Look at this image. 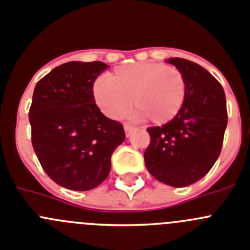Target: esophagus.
Returning a JSON list of instances; mask_svg holds the SVG:
<instances>
[{"label": "esophagus", "instance_id": "34e87169", "mask_svg": "<svg viewBox=\"0 0 250 250\" xmlns=\"http://www.w3.org/2000/svg\"><path fill=\"white\" fill-rule=\"evenodd\" d=\"M134 130H136V127H133V125H125V136L127 137L133 133Z\"/></svg>", "mask_w": 250, "mask_h": 250}]
</instances>
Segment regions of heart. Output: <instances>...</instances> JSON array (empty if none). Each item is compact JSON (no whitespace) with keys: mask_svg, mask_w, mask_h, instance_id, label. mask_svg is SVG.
<instances>
[{"mask_svg":"<svg viewBox=\"0 0 250 250\" xmlns=\"http://www.w3.org/2000/svg\"><path fill=\"white\" fill-rule=\"evenodd\" d=\"M98 108L109 118L122 116L130 104L137 116L154 125L174 118L186 98V80L178 68L159 62H137L117 67L109 78L98 77L92 84Z\"/></svg>","mask_w":250,"mask_h":250,"instance_id":"obj_1","label":"heart"}]
</instances>
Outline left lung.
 Wrapping results in <instances>:
<instances>
[{
    "label": "left lung",
    "mask_w": 250,
    "mask_h": 250,
    "mask_svg": "<svg viewBox=\"0 0 250 250\" xmlns=\"http://www.w3.org/2000/svg\"><path fill=\"white\" fill-rule=\"evenodd\" d=\"M186 80L178 114L162 127H149L145 152L148 172L172 187L195 183L210 170L222 150L228 123L224 89L206 68L184 58H170Z\"/></svg>",
    "instance_id": "obj_1"
}]
</instances>
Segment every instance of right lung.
Here are the masks:
<instances>
[{"label":"right lung","mask_w":250,"mask_h":250,"mask_svg":"<svg viewBox=\"0 0 250 250\" xmlns=\"http://www.w3.org/2000/svg\"><path fill=\"white\" fill-rule=\"evenodd\" d=\"M67 62L37 82L30 107L31 141L48 177L72 190H89L111 172V157L125 141L123 125L94 103L92 84L107 68Z\"/></svg>","instance_id":"1"}]
</instances>
